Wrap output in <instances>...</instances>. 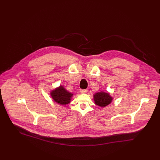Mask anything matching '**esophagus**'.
Wrapping results in <instances>:
<instances>
[{
    "label": "esophagus",
    "mask_w": 160,
    "mask_h": 160,
    "mask_svg": "<svg viewBox=\"0 0 160 160\" xmlns=\"http://www.w3.org/2000/svg\"><path fill=\"white\" fill-rule=\"evenodd\" d=\"M88 90L87 89H80V92L82 93H86L88 92Z\"/></svg>",
    "instance_id": "esophagus-1"
}]
</instances>
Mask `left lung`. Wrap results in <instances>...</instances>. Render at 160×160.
<instances>
[{
    "label": "left lung",
    "mask_w": 160,
    "mask_h": 160,
    "mask_svg": "<svg viewBox=\"0 0 160 160\" xmlns=\"http://www.w3.org/2000/svg\"><path fill=\"white\" fill-rule=\"evenodd\" d=\"M93 97L95 104L102 108L110 104L113 99L108 92L104 91L95 93L93 95Z\"/></svg>",
    "instance_id": "left-lung-1"
}]
</instances>
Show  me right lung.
<instances>
[{
  "label": "right lung",
  "instance_id": "obj_1",
  "mask_svg": "<svg viewBox=\"0 0 160 160\" xmlns=\"http://www.w3.org/2000/svg\"><path fill=\"white\" fill-rule=\"evenodd\" d=\"M50 95L54 102L62 106H65L70 103L74 94L60 85L50 91Z\"/></svg>",
  "mask_w": 160,
  "mask_h": 160
}]
</instances>
